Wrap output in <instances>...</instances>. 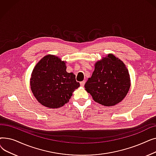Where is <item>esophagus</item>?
Wrapping results in <instances>:
<instances>
[{
  "mask_svg": "<svg viewBox=\"0 0 156 156\" xmlns=\"http://www.w3.org/2000/svg\"><path fill=\"white\" fill-rule=\"evenodd\" d=\"M80 85H81V87H83V86H84V85H85V81H81V82H80Z\"/></svg>",
  "mask_w": 156,
  "mask_h": 156,
  "instance_id": "esophagus-1",
  "label": "esophagus"
}]
</instances>
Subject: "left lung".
Returning <instances> with one entry per match:
<instances>
[{
	"label": "left lung",
	"instance_id": "obj_1",
	"mask_svg": "<svg viewBox=\"0 0 156 156\" xmlns=\"http://www.w3.org/2000/svg\"><path fill=\"white\" fill-rule=\"evenodd\" d=\"M128 70L122 61L109 54L95 64L91 78L85 85L95 102L112 106L123 100L130 87Z\"/></svg>",
	"mask_w": 156,
	"mask_h": 156
}]
</instances>
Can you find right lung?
Listing matches in <instances>:
<instances>
[{
  "label": "right lung",
  "instance_id": "right-lung-1",
  "mask_svg": "<svg viewBox=\"0 0 156 156\" xmlns=\"http://www.w3.org/2000/svg\"><path fill=\"white\" fill-rule=\"evenodd\" d=\"M30 78L31 92L41 104L55 109L69 102L80 87L73 73L66 71L64 61L57 56H44L35 66Z\"/></svg>",
  "mask_w": 156,
  "mask_h": 156
}]
</instances>
